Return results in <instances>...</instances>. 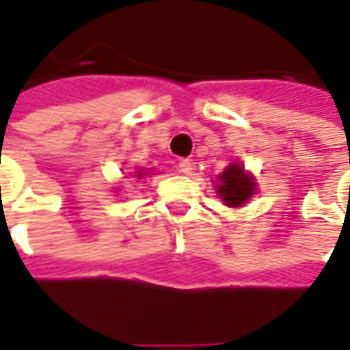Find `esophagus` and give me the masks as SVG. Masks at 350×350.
Listing matches in <instances>:
<instances>
[{
  "label": "esophagus",
  "instance_id": "34e87169",
  "mask_svg": "<svg viewBox=\"0 0 350 350\" xmlns=\"http://www.w3.org/2000/svg\"><path fill=\"white\" fill-rule=\"evenodd\" d=\"M178 170H180L182 174H189V172L193 170V164L189 163L187 159H182V161L178 163Z\"/></svg>",
  "mask_w": 350,
  "mask_h": 350
}]
</instances>
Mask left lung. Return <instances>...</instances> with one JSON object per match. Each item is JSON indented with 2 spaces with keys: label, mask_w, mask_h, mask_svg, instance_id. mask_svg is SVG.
<instances>
[{
  "label": "left lung",
  "mask_w": 350,
  "mask_h": 350,
  "mask_svg": "<svg viewBox=\"0 0 350 350\" xmlns=\"http://www.w3.org/2000/svg\"><path fill=\"white\" fill-rule=\"evenodd\" d=\"M215 191L223 199L226 207L238 209V207H244V203H247L258 193V182H256V176L244 168V164L234 161L217 176Z\"/></svg>",
  "instance_id": "obj_1"
}]
</instances>
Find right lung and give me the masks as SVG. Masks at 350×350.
I'll use <instances>...</instances> for the list:
<instances>
[{
	"instance_id": "right-lung-1",
	"label": "right lung",
	"mask_w": 350,
	"mask_h": 350,
	"mask_svg": "<svg viewBox=\"0 0 350 350\" xmlns=\"http://www.w3.org/2000/svg\"><path fill=\"white\" fill-rule=\"evenodd\" d=\"M147 174H149V172H147L145 168H139V170H135V176H137V178H143V176H147Z\"/></svg>"
}]
</instances>
